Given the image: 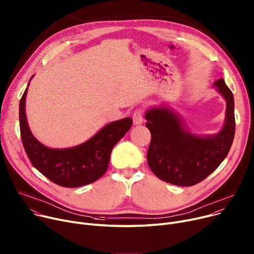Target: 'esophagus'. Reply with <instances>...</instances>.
Returning <instances> with one entry per match:
<instances>
[{
	"instance_id": "esophagus-1",
	"label": "esophagus",
	"mask_w": 254,
	"mask_h": 254,
	"mask_svg": "<svg viewBox=\"0 0 254 254\" xmlns=\"http://www.w3.org/2000/svg\"><path fill=\"white\" fill-rule=\"evenodd\" d=\"M133 119V124L134 125H140L143 123V116H142V111L140 109L136 110L132 116Z\"/></svg>"
}]
</instances>
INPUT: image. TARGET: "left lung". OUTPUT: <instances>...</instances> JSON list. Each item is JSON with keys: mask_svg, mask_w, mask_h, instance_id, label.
Masks as SVG:
<instances>
[{"mask_svg": "<svg viewBox=\"0 0 254 254\" xmlns=\"http://www.w3.org/2000/svg\"><path fill=\"white\" fill-rule=\"evenodd\" d=\"M226 101L223 128L212 135H197L168 105L145 113L151 134L147 163L161 180L178 186H193L204 180L225 160L235 135L234 96L223 78L212 84Z\"/></svg>", "mask_w": 254, "mask_h": 254, "instance_id": "obj_1", "label": "left lung"}]
</instances>
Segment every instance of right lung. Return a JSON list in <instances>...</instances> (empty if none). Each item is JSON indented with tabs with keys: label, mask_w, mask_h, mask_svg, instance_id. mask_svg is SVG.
I'll return each mask as SVG.
<instances>
[{
	"label": "right lung",
	"mask_w": 254,
	"mask_h": 254,
	"mask_svg": "<svg viewBox=\"0 0 254 254\" xmlns=\"http://www.w3.org/2000/svg\"><path fill=\"white\" fill-rule=\"evenodd\" d=\"M33 76L29 79L19 104L21 139L32 166L52 182L68 188L80 187L100 179L109 167L113 147L129 131L132 119L113 121L105 125L88 140L76 146L48 147L34 137L26 118V95Z\"/></svg>",
	"instance_id": "add662e5"
}]
</instances>
